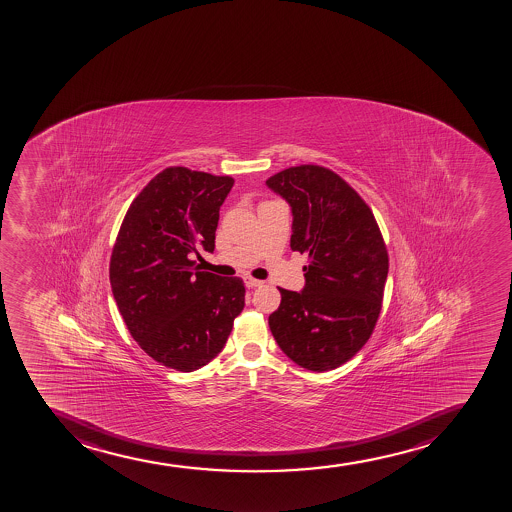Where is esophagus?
Wrapping results in <instances>:
<instances>
[{
  "label": "esophagus",
  "mask_w": 512,
  "mask_h": 512,
  "mask_svg": "<svg viewBox=\"0 0 512 512\" xmlns=\"http://www.w3.org/2000/svg\"><path fill=\"white\" fill-rule=\"evenodd\" d=\"M244 283H246V286H248V288H256V286L263 285V281L254 280V278H246V280H244Z\"/></svg>",
  "instance_id": "1"
}]
</instances>
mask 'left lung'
Instances as JSON below:
<instances>
[{
  "label": "left lung",
  "instance_id": "8db88e82",
  "mask_svg": "<svg viewBox=\"0 0 512 512\" xmlns=\"http://www.w3.org/2000/svg\"><path fill=\"white\" fill-rule=\"evenodd\" d=\"M291 205V249L308 254L305 288H280L276 344L308 371H332L364 347L381 313L388 249L371 207L344 178L300 165L266 180Z\"/></svg>",
  "mask_w": 512,
  "mask_h": 512
}]
</instances>
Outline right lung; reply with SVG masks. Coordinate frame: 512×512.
Returning a JSON list of instances; mask_svg holds the SVG:
<instances>
[{
  "label": "right lung",
  "instance_id": "add662e5",
  "mask_svg": "<svg viewBox=\"0 0 512 512\" xmlns=\"http://www.w3.org/2000/svg\"><path fill=\"white\" fill-rule=\"evenodd\" d=\"M234 178L168 167L136 195L119 227L109 281L131 337L162 366L192 372L224 349L243 312L241 278L195 268L216 246Z\"/></svg>",
  "mask_w": 512,
  "mask_h": 512
}]
</instances>
